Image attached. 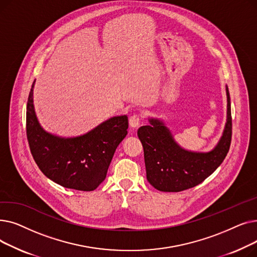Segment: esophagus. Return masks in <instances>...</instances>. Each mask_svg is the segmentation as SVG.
Returning <instances> with one entry per match:
<instances>
[{
  "label": "esophagus",
  "instance_id": "34e87169",
  "mask_svg": "<svg viewBox=\"0 0 257 257\" xmlns=\"http://www.w3.org/2000/svg\"><path fill=\"white\" fill-rule=\"evenodd\" d=\"M142 117H143V116H142L141 114H133V115H131L130 118H129V124H130V126L133 127V128L138 127V126L141 124Z\"/></svg>",
  "mask_w": 257,
  "mask_h": 257
}]
</instances>
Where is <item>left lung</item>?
I'll use <instances>...</instances> for the list:
<instances>
[{"mask_svg":"<svg viewBox=\"0 0 257 257\" xmlns=\"http://www.w3.org/2000/svg\"><path fill=\"white\" fill-rule=\"evenodd\" d=\"M227 91V123L223 137L211 152L193 153L173 141L161 121L150 119L151 126H142L138 136L144 147L147 179L161 192H181L203 182L223 163L231 144L232 117Z\"/></svg>","mask_w":257,"mask_h":257,"instance_id":"obj_1","label":"left lung"}]
</instances>
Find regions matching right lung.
I'll use <instances>...</instances> for the list:
<instances>
[{
    "mask_svg": "<svg viewBox=\"0 0 257 257\" xmlns=\"http://www.w3.org/2000/svg\"><path fill=\"white\" fill-rule=\"evenodd\" d=\"M32 84L26 112L31 154L48 178L66 188L90 192L104 181L118 144L127 136L128 116H115L74 139L51 136L40 127L33 107Z\"/></svg>",
    "mask_w": 257,
    "mask_h": 257,
    "instance_id": "obj_1",
    "label": "right lung"
}]
</instances>
